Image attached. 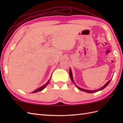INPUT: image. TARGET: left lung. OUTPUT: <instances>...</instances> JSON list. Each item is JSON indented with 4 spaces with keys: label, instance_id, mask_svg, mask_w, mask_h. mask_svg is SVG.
Segmentation results:
<instances>
[{
    "label": "left lung",
    "instance_id": "left-lung-1",
    "mask_svg": "<svg viewBox=\"0 0 123 123\" xmlns=\"http://www.w3.org/2000/svg\"><path fill=\"white\" fill-rule=\"evenodd\" d=\"M69 74H70V79H71V80H72V81L73 82V83H74V84L75 85V86H76V87H77V88L78 89H79V90H81V91H85V92H88V93H93V92H97V91H100V90H101L104 89V88H105V87H106L107 86H108V85L109 84V83H110L111 81V79L110 80H109L107 82L105 85H104V86H103V87H102L101 88H99V89H97V90H86V89H82V88H81L79 87H78V86L76 84H75V82H74V79H73V76H72V72H71V68H70Z\"/></svg>",
    "mask_w": 123,
    "mask_h": 123
}]
</instances>
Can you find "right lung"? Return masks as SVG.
I'll list each match as a JSON object with an SVG mask.
<instances>
[{
  "label": "right lung",
  "mask_w": 123,
  "mask_h": 123,
  "mask_svg": "<svg viewBox=\"0 0 123 123\" xmlns=\"http://www.w3.org/2000/svg\"><path fill=\"white\" fill-rule=\"evenodd\" d=\"M51 78H51H50V79H49L48 80V81L47 82L45 83V85H44L43 86H42V87H40L39 88L35 90L34 91H33V92H32V93H36V92H38V91H42V90H43L46 87V86L49 84V81H50Z\"/></svg>",
  "instance_id": "1"
}]
</instances>
